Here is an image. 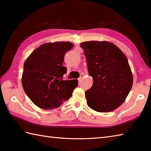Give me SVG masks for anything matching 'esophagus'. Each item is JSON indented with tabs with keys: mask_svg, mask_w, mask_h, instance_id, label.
<instances>
[{
	"mask_svg": "<svg viewBox=\"0 0 151 151\" xmlns=\"http://www.w3.org/2000/svg\"><path fill=\"white\" fill-rule=\"evenodd\" d=\"M84 74L83 73H81V76H80V77H79L78 78V81L79 82H80V81H82V79H83V76H84Z\"/></svg>",
	"mask_w": 151,
	"mask_h": 151,
	"instance_id": "esophagus-1",
	"label": "esophagus"
}]
</instances>
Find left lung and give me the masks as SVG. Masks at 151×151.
<instances>
[{
  "label": "left lung",
  "instance_id": "1",
  "mask_svg": "<svg viewBox=\"0 0 151 151\" xmlns=\"http://www.w3.org/2000/svg\"><path fill=\"white\" fill-rule=\"evenodd\" d=\"M80 46L94 82L85 92L87 105L98 112L114 111L124 102L133 85L127 57L116 45L106 41L85 42Z\"/></svg>",
  "mask_w": 151,
  "mask_h": 151
}]
</instances>
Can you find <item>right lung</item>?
<instances>
[{
	"label": "right lung",
	"instance_id": "right-lung-1",
	"mask_svg": "<svg viewBox=\"0 0 151 151\" xmlns=\"http://www.w3.org/2000/svg\"><path fill=\"white\" fill-rule=\"evenodd\" d=\"M73 47L68 42L46 43L32 52L24 64L22 84L35 105L43 109L57 108L72 96L77 80L63 81V66L66 52Z\"/></svg>",
	"mask_w": 151,
	"mask_h": 151
}]
</instances>
